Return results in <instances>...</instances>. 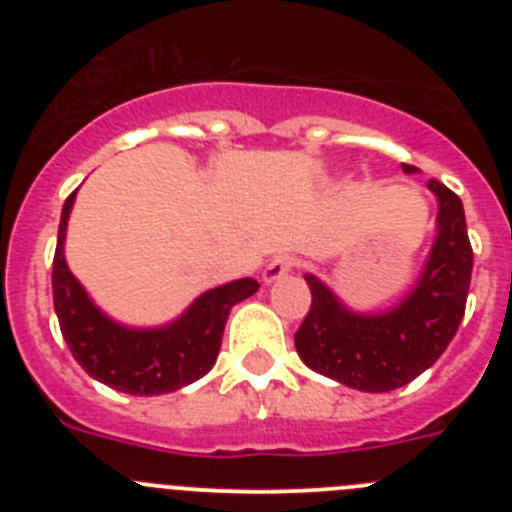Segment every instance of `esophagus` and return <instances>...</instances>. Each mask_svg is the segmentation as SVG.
<instances>
[{"label": "esophagus", "instance_id": "obj_1", "mask_svg": "<svg viewBox=\"0 0 512 512\" xmlns=\"http://www.w3.org/2000/svg\"><path fill=\"white\" fill-rule=\"evenodd\" d=\"M295 266H297L295 256H289V253H279V256H274V259L266 264L264 282H277V279L287 277L289 271L295 269Z\"/></svg>", "mask_w": 512, "mask_h": 512}]
</instances>
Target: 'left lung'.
Returning a JSON list of instances; mask_svg holds the SVG:
<instances>
[{
  "mask_svg": "<svg viewBox=\"0 0 512 512\" xmlns=\"http://www.w3.org/2000/svg\"><path fill=\"white\" fill-rule=\"evenodd\" d=\"M405 171L413 166L402 164ZM438 197V238L413 295L384 315H354L307 274L310 310L295 333L312 372L361 392H390L436 364L467 310L474 253L459 194L431 179Z\"/></svg>",
  "mask_w": 512,
  "mask_h": 512,
  "instance_id": "1",
  "label": "left lung"
}]
</instances>
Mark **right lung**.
<instances>
[{
    "instance_id": "right-lung-1",
    "label": "right lung",
    "mask_w": 512,
    "mask_h": 512,
    "mask_svg": "<svg viewBox=\"0 0 512 512\" xmlns=\"http://www.w3.org/2000/svg\"><path fill=\"white\" fill-rule=\"evenodd\" d=\"M71 192L63 202L53 253V307L71 354L89 377L128 395H164L197 382L212 369L223 343L230 307L251 297L259 282L238 279L210 289L176 323L158 330H128L92 305L63 259Z\"/></svg>"
}]
</instances>
